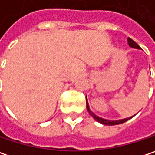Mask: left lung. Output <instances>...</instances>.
<instances>
[{"label": "left lung", "mask_w": 155, "mask_h": 155, "mask_svg": "<svg viewBox=\"0 0 155 155\" xmlns=\"http://www.w3.org/2000/svg\"><path fill=\"white\" fill-rule=\"evenodd\" d=\"M128 43H129V45H130L131 48H134V49H141V48L139 47V45H138L137 43H136L133 40H132V39H130V38H128ZM86 105H87V109H88V112L90 113V114H91L92 117L96 120L97 121H98L99 123H101V124H104V125H108V126H111V125H117V124L123 123V122L127 121L128 120L131 119V118L133 117V116H132V117H129V118H126V119L117 120H110L103 119V118H101V117H98L97 115H96V114H95L93 112H91V109H90V106H89V104H88L87 97H86Z\"/></svg>", "instance_id": "8db88e82"}]
</instances>
